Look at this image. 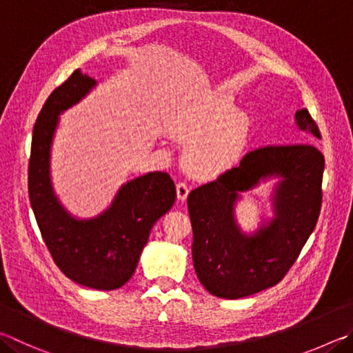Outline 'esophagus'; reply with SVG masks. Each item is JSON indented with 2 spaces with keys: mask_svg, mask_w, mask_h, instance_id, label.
<instances>
[{
  "mask_svg": "<svg viewBox=\"0 0 353 353\" xmlns=\"http://www.w3.org/2000/svg\"><path fill=\"white\" fill-rule=\"evenodd\" d=\"M176 191H177V199H179V201H181V202L187 201L188 193H190V188H188L187 183H183V182L177 183L176 185Z\"/></svg>",
  "mask_w": 353,
  "mask_h": 353,
  "instance_id": "1",
  "label": "esophagus"
}]
</instances>
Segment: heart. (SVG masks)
Listing matches in <instances>:
<instances>
[{
  "label": "heart",
  "instance_id": "obj_1",
  "mask_svg": "<svg viewBox=\"0 0 353 353\" xmlns=\"http://www.w3.org/2000/svg\"><path fill=\"white\" fill-rule=\"evenodd\" d=\"M252 123L238 105L219 91L205 92L179 108L171 131L190 140L185 165L197 179L213 181L233 170L245 151Z\"/></svg>",
  "mask_w": 353,
  "mask_h": 353
}]
</instances>
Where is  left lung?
I'll list each match as a JSON object with an SVG mask.
<instances>
[{
    "label": "left lung",
    "instance_id": "1",
    "mask_svg": "<svg viewBox=\"0 0 353 353\" xmlns=\"http://www.w3.org/2000/svg\"><path fill=\"white\" fill-rule=\"evenodd\" d=\"M307 137L321 139L307 110L294 114ZM324 156L310 143L264 146L239 166L191 191L193 262L201 284L217 298L239 299L276 285L298 259L321 211ZM268 178H279L272 194L274 219L253 234L235 221V202Z\"/></svg>",
    "mask_w": 353,
    "mask_h": 353
}]
</instances>
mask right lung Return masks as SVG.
I'll return each mask as SVG.
<instances>
[{
	"mask_svg": "<svg viewBox=\"0 0 353 353\" xmlns=\"http://www.w3.org/2000/svg\"><path fill=\"white\" fill-rule=\"evenodd\" d=\"M95 85L77 69L41 108L32 136L29 199L60 270L80 285L115 290L136 272L152 225L176 201V187L170 174L154 171L121 185L110 207L91 219H79L63 207L50 179V148L60 114L85 99Z\"/></svg>",
	"mask_w": 353,
	"mask_h": 353,
	"instance_id": "obj_1",
	"label": "right lung"
}]
</instances>
